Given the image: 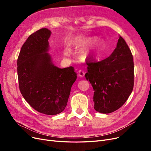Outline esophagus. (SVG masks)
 <instances>
[{"mask_svg": "<svg viewBox=\"0 0 151 151\" xmlns=\"http://www.w3.org/2000/svg\"><path fill=\"white\" fill-rule=\"evenodd\" d=\"M84 74H85V72L83 70H79L78 71V76L81 77H83L84 76Z\"/></svg>", "mask_w": 151, "mask_h": 151, "instance_id": "obj_1", "label": "esophagus"}]
</instances>
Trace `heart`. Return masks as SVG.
Listing matches in <instances>:
<instances>
[{
  "label": "heart",
  "mask_w": 151,
  "mask_h": 151,
  "mask_svg": "<svg viewBox=\"0 0 151 151\" xmlns=\"http://www.w3.org/2000/svg\"><path fill=\"white\" fill-rule=\"evenodd\" d=\"M94 41L93 38H86V37H82V36H78V37H76L70 40V43L72 47L75 48H81L84 47V45L87 44L91 43ZM94 51V48L93 47H91L88 49H87L82 53V57L84 59L88 58L92 55V52ZM64 53L65 55H69L70 53V50L68 48H65L64 50Z\"/></svg>",
  "instance_id": "b5f03b06"
}]
</instances>
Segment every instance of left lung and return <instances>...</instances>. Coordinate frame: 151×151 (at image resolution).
<instances>
[{"label": "left lung", "mask_w": 151, "mask_h": 151, "mask_svg": "<svg viewBox=\"0 0 151 151\" xmlns=\"http://www.w3.org/2000/svg\"><path fill=\"white\" fill-rule=\"evenodd\" d=\"M86 79L94 89L96 111L109 113L122 107L132 92L134 84V58L125 40L119 36L116 48L108 58L86 62Z\"/></svg>", "instance_id": "left-lung-1"}]
</instances>
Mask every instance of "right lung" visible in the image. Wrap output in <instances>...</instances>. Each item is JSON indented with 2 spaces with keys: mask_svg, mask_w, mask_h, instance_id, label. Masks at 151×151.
<instances>
[{
  "mask_svg": "<svg viewBox=\"0 0 151 151\" xmlns=\"http://www.w3.org/2000/svg\"><path fill=\"white\" fill-rule=\"evenodd\" d=\"M50 35L42 28L26 40L17 58V76L21 93L30 106L55 115L65 109L77 74L72 66L60 68L53 64L47 53Z\"/></svg>",
  "mask_w": 151,
  "mask_h": 151,
  "instance_id": "add662e5",
  "label": "right lung"
}]
</instances>
